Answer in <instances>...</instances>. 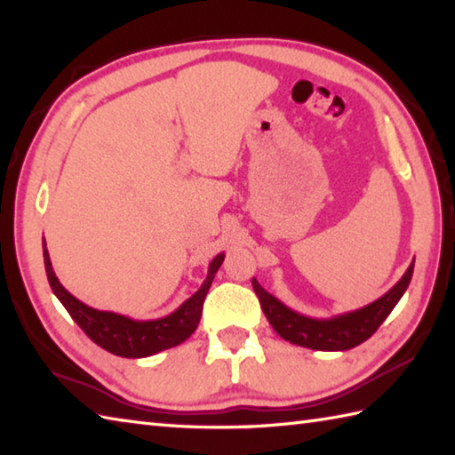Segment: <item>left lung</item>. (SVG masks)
<instances>
[{"label":"left lung","instance_id":"left-lung-1","mask_svg":"<svg viewBox=\"0 0 455 455\" xmlns=\"http://www.w3.org/2000/svg\"><path fill=\"white\" fill-rule=\"evenodd\" d=\"M412 269L414 262L399 279L397 285L389 289V291L377 299V301L357 308V311L344 313L332 318H311L291 311V308L285 307L282 301H277L274 295H269L266 289L256 282V277H252V287L269 324L274 326V331L282 336L283 340L303 347H311V350L342 352L365 342L367 338L381 326V323L389 316L395 305L399 303L403 293L407 291L412 277Z\"/></svg>","mask_w":455,"mask_h":455}]
</instances>
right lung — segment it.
Wrapping results in <instances>:
<instances>
[{
    "label": "right lung",
    "instance_id": "obj_1",
    "mask_svg": "<svg viewBox=\"0 0 455 455\" xmlns=\"http://www.w3.org/2000/svg\"><path fill=\"white\" fill-rule=\"evenodd\" d=\"M43 256L48 283H51L54 295L66 307V311L70 313V316L95 344L121 357H147L186 342L196 332L203 311V301H205L217 269L220 267L222 259H225V254L212 258V262L209 264L207 279L199 287V291L193 293L172 315L156 318V321H132V318L117 313L98 311V308L84 305L72 293H68L54 274L44 238Z\"/></svg>",
    "mask_w": 455,
    "mask_h": 455
}]
</instances>
